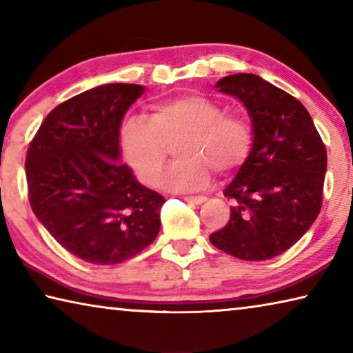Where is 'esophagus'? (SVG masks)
<instances>
[{
	"mask_svg": "<svg viewBox=\"0 0 353 353\" xmlns=\"http://www.w3.org/2000/svg\"><path fill=\"white\" fill-rule=\"evenodd\" d=\"M183 199L187 202H191V204H202L205 202V196H183Z\"/></svg>",
	"mask_w": 353,
	"mask_h": 353,
	"instance_id": "esophagus-1",
	"label": "esophagus"
}]
</instances>
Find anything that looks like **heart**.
Instances as JSON below:
<instances>
[{
	"label": "heart",
	"mask_w": 353,
	"mask_h": 353,
	"mask_svg": "<svg viewBox=\"0 0 353 353\" xmlns=\"http://www.w3.org/2000/svg\"><path fill=\"white\" fill-rule=\"evenodd\" d=\"M176 141L179 160L165 174V187L198 190L210 181V170L229 174L246 163L254 129L246 118L225 115L223 105L202 94L159 101L146 117H129L119 129L124 160L149 187L159 183Z\"/></svg>",
	"instance_id": "b5f03b06"
}]
</instances>
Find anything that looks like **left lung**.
<instances>
[{
  "label": "left lung",
  "instance_id": "8db88e82",
  "mask_svg": "<svg viewBox=\"0 0 353 353\" xmlns=\"http://www.w3.org/2000/svg\"><path fill=\"white\" fill-rule=\"evenodd\" d=\"M216 88L248 109L254 148L224 190L234 207L210 243L240 260H270L301 240L318 218L325 146L305 107L260 76L230 74Z\"/></svg>",
  "mask_w": 353,
  "mask_h": 353
}]
</instances>
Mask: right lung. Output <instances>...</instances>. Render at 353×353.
I'll return each instance as SVG.
<instances>
[{"mask_svg": "<svg viewBox=\"0 0 353 353\" xmlns=\"http://www.w3.org/2000/svg\"><path fill=\"white\" fill-rule=\"evenodd\" d=\"M145 87L105 83L59 104L28 148L32 212L77 259L118 265L151 244L160 230L162 194L119 162V126Z\"/></svg>", "mask_w": 353, "mask_h": 353, "instance_id": "obj_1", "label": "right lung"}]
</instances>
